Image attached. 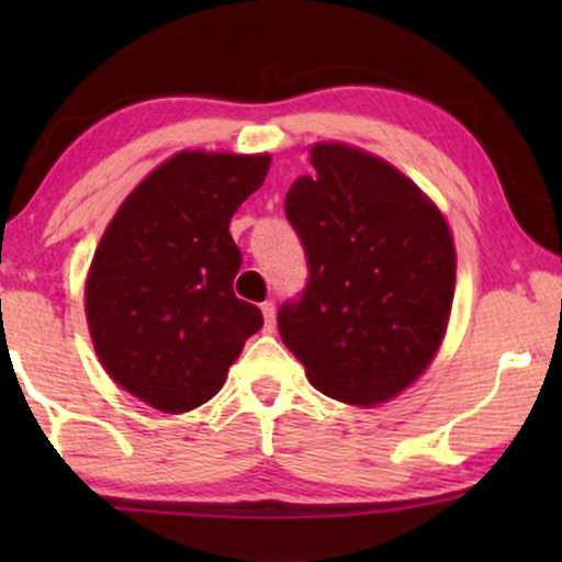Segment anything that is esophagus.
Returning <instances> with one entry per match:
<instances>
[{"instance_id": "obj_1", "label": "esophagus", "mask_w": 562, "mask_h": 562, "mask_svg": "<svg viewBox=\"0 0 562 562\" xmlns=\"http://www.w3.org/2000/svg\"><path fill=\"white\" fill-rule=\"evenodd\" d=\"M260 312H263V329H266V333H273V329H276V306H273V302L260 304Z\"/></svg>"}]
</instances>
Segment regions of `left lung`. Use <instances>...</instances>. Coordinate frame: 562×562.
Returning a JSON list of instances; mask_svg holds the SVG:
<instances>
[{"label":"left lung","mask_w":562,"mask_h":562,"mask_svg":"<svg viewBox=\"0 0 562 562\" xmlns=\"http://www.w3.org/2000/svg\"><path fill=\"white\" fill-rule=\"evenodd\" d=\"M312 176L286 191V217L310 260L304 296L279 333L317 391L375 406L427 371L448 333L456 243L409 176L350 143L310 148Z\"/></svg>","instance_id":"obj_1"}]
</instances>
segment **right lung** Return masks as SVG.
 <instances>
[{
  "label": "right lung",
  "mask_w": 562,
  "mask_h": 562,
  "mask_svg": "<svg viewBox=\"0 0 562 562\" xmlns=\"http://www.w3.org/2000/svg\"><path fill=\"white\" fill-rule=\"evenodd\" d=\"M268 153L179 150L125 196L91 258L83 312L106 375L164 414L225 386L263 327L235 296L240 250L229 220L266 181Z\"/></svg>",
  "instance_id": "1"
}]
</instances>
